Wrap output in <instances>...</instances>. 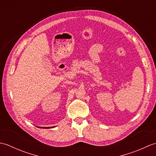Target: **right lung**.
Here are the masks:
<instances>
[{"label": "right lung", "instance_id": "1", "mask_svg": "<svg viewBox=\"0 0 156 156\" xmlns=\"http://www.w3.org/2000/svg\"><path fill=\"white\" fill-rule=\"evenodd\" d=\"M39 127V128H42V129H50V128H54V127H55V126H54V127Z\"/></svg>", "mask_w": 156, "mask_h": 156}]
</instances>
